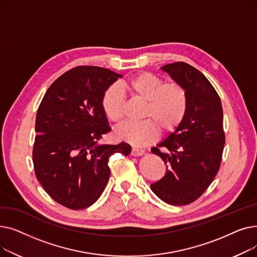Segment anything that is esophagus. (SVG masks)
I'll use <instances>...</instances> for the list:
<instances>
[{
  "label": "esophagus",
  "mask_w": 257,
  "mask_h": 257,
  "mask_svg": "<svg viewBox=\"0 0 257 257\" xmlns=\"http://www.w3.org/2000/svg\"><path fill=\"white\" fill-rule=\"evenodd\" d=\"M143 154H145V150L140 149V148H136V147L132 148V151H131L132 156H141Z\"/></svg>",
  "instance_id": "esophagus-1"
}]
</instances>
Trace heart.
<instances>
[{
	"label": "heart",
	"instance_id": "obj_1",
	"mask_svg": "<svg viewBox=\"0 0 257 257\" xmlns=\"http://www.w3.org/2000/svg\"><path fill=\"white\" fill-rule=\"evenodd\" d=\"M121 88L131 96L145 101L140 121H127L119 126L115 134L133 146L153 143L158 134L176 129L183 120L187 109V93L177 82L164 83L163 79L151 74L141 73L126 80ZM102 108L107 118L119 123L123 118L124 93L116 85L108 87L102 97Z\"/></svg>",
	"mask_w": 257,
	"mask_h": 257
}]
</instances>
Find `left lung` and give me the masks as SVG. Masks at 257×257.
Masks as SVG:
<instances>
[{
  "instance_id": "8db88e82",
  "label": "left lung",
  "mask_w": 257,
  "mask_h": 257,
  "mask_svg": "<svg viewBox=\"0 0 257 257\" xmlns=\"http://www.w3.org/2000/svg\"><path fill=\"white\" fill-rule=\"evenodd\" d=\"M161 70L185 88L187 109L180 125L151 149L164 160L167 172L150 186L166 203L186 205L207 190L220 169L225 145L223 108L218 92L194 66L174 62Z\"/></svg>"
}]
</instances>
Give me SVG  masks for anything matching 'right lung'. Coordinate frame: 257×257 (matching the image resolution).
I'll return each instance as SVG.
<instances>
[{
  "instance_id": "add662e5",
  "label": "right lung",
  "mask_w": 257,
  "mask_h": 257,
  "mask_svg": "<svg viewBox=\"0 0 257 257\" xmlns=\"http://www.w3.org/2000/svg\"><path fill=\"white\" fill-rule=\"evenodd\" d=\"M120 77L100 66L74 67L54 81L38 107L33 147L36 178L52 199L67 208L93 204L109 179L110 156L131 152L126 143H99L110 131L103 93Z\"/></svg>"
}]
</instances>
